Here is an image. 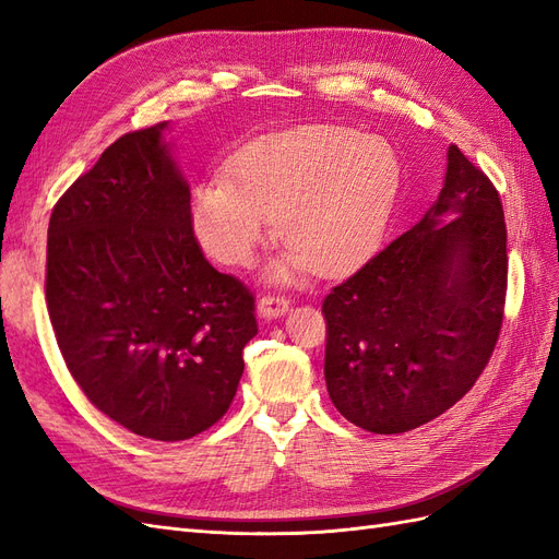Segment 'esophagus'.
Masks as SVG:
<instances>
[{
    "label": "esophagus",
    "instance_id": "esophagus-1",
    "mask_svg": "<svg viewBox=\"0 0 559 559\" xmlns=\"http://www.w3.org/2000/svg\"><path fill=\"white\" fill-rule=\"evenodd\" d=\"M289 312V300L280 296H263L259 300V317L263 319H277Z\"/></svg>",
    "mask_w": 559,
    "mask_h": 559
}]
</instances>
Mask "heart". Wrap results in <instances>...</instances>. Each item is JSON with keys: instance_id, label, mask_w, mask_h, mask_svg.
Returning a JSON list of instances; mask_svg holds the SVG:
<instances>
[{"instance_id": "obj_1", "label": "heart", "mask_w": 559, "mask_h": 559, "mask_svg": "<svg viewBox=\"0 0 559 559\" xmlns=\"http://www.w3.org/2000/svg\"><path fill=\"white\" fill-rule=\"evenodd\" d=\"M401 160L382 138L308 126L249 146L226 181L200 186L193 230L212 259L249 265L275 233L286 249L267 265L270 282L312 267L341 275L370 257L394 214Z\"/></svg>"}]
</instances>
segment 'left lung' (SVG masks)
Returning a JSON list of instances; mask_svg holds the SVG:
<instances>
[{"mask_svg": "<svg viewBox=\"0 0 559 559\" xmlns=\"http://www.w3.org/2000/svg\"><path fill=\"white\" fill-rule=\"evenodd\" d=\"M506 275L499 193L450 144L427 214L324 300L337 413L366 431L403 433L452 408L492 357Z\"/></svg>", "mask_w": 559, "mask_h": 559, "instance_id": "obj_1", "label": "left lung"}]
</instances>
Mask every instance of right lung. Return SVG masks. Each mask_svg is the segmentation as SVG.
I'll return each mask as SVG.
<instances>
[{"mask_svg": "<svg viewBox=\"0 0 559 559\" xmlns=\"http://www.w3.org/2000/svg\"><path fill=\"white\" fill-rule=\"evenodd\" d=\"M165 132L167 121L123 134L58 200L46 302L95 408L173 443L226 415L259 329L253 296L202 257L191 186Z\"/></svg>", "mask_w": 559, "mask_h": 559, "instance_id": "add662e5", "label": "right lung"}]
</instances>
